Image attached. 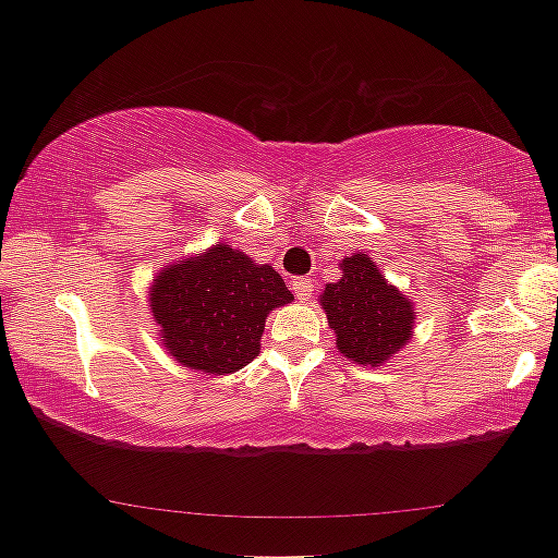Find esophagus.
<instances>
[{"label":"esophagus","mask_w":558,"mask_h":558,"mask_svg":"<svg viewBox=\"0 0 558 558\" xmlns=\"http://www.w3.org/2000/svg\"><path fill=\"white\" fill-rule=\"evenodd\" d=\"M290 288H293L298 301H308V298L313 295V280L311 278H293V280H290Z\"/></svg>","instance_id":"esophagus-1"}]
</instances>
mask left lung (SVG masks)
<instances>
[{
  "mask_svg": "<svg viewBox=\"0 0 558 558\" xmlns=\"http://www.w3.org/2000/svg\"><path fill=\"white\" fill-rule=\"evenodd\" d=\"M341 270L343 278L328 282L320 305L341 354L356 364L379 366L410 341L414 311L366 255L347 257Z\"/></svg>",
  "mask_w": 558,
  "mask_h": 558,
  "instance_id": "8db88e82",
  "label": "left lung"
}]
</instances>
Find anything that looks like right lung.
Wrapping results in <instances>:
<instances>
[{
	"instance_id": "obj_1",
	"label": "right lung",
	"mask_w": 558,
	"mask_h": 558,
	"mask_svg": "<svg viewBox=\"0 0 558 558\" xmlns=\"http://www.w3.org/2000/svg\"><path fill=\"white\" fill-rule=\"evenodd\" d=\"M290 301L293 293L272 265H255L230 245L169 265L151 288V313L169 354L204 374L247 366L260 354L268 313Z\"/></svg>"
}]
</instances>
